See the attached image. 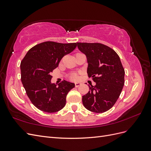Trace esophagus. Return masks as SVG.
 <instances>
[{
    "mask_svg": "<svg viewBox=\"0 0 151 151\" xmlns=\"http://www.w3.org/2000/svg\"><path fill=\"white\" fill-rule=\"evenodd\" d=\"M81 84V83H75V86L76 87V88H77V87H79Z\"/></svg>",
    "mask_w": 151,
    "mask_h": 151,
    "instance_id": "esophagus-1",
    "label": "esophagus"
}]
</instances>
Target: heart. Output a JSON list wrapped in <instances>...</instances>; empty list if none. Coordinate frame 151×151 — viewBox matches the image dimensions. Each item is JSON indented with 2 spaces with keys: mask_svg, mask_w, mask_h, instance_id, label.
I'll return each instance as SVG.
<instances>
[{
  "mask_svg": "<svg viewBox=\"0 0 151 151\" xmlns=\"http://www.w3.org/2000/svg\"><path fill=\"white\" fill-rule=\"evenodd\" d=\"M72 78L74 79H76V75L72 76Z\"/></svg>",
  "mask_w": 151,
  "mask_h": 151,
  "instance_id": "b5f03b06",
  "label": "heart"
}]
</instances>
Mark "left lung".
<instances>
[{
  "label": "left lung",
  "mask_w": 151,
  "mask_h": 151,
  "mask_svg": "<svg viewBox=\"0 0 151 151\" xmlns=\"http://www.w3.org/2000/svg\"><path fill=\"white\" fill-rule=\"evenodd\" d=\"M87 58V73L96 83L83 96L88 110L103 113L111 108L119 98L124 86L125 70L120 58L113 49L101 43H77Z\"/></svg>",
  "instance_id": "1"
}]
</instances>
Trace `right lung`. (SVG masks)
Returning a JSON list of instances; mask_svg holds the SVG:
<instances>
[{"label":"right lung","instance_id":"1","mask_svg":"<svg viewBox=\"0 0 151 151\" xmlns=\"http://www.w3.org/2000/svg\"><path fill=\"white\" fill-rule=\"evenodd\" d=\"M76 47V43L45 42L32 47L22 59V83L31 103L41 111L55 113L65 106L67 95L75 84L65 80L58 85L52 83L50 74Z\"/></svg>","mask_w":151,"mask_h":151}]
</instances>
